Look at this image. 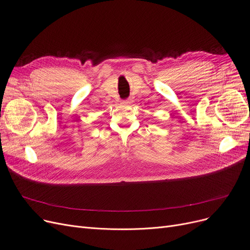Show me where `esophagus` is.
<instances>
[{
	"label": "esophagus",
	"instance_id": "1",
	"mask_svg": "<svg viewBox=\"0 0 250 250\" xmlns=\"http://www.w3.org/2000/svg\"><path fill=\"white\" fill-rule=\"evenodd\" d=\"M122 104H123L124 105H128V104H130V101H129V100H124V101H122Z\"/></svg>",
	"mask_w": 250,
	"mask_h": 250
}]
</instances>
